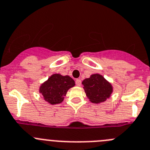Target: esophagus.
I'll return each instance as SVG.
<instances>
[{
    "mask_svg": "<svg viewBox=\"0 0 150 150\" xmlns=\"http://www.w3.org/2000/svg\"><path fill=\"white\" fill-rule=\"evenodd\" d=\"M81 83H82V82H81V80L79 79H76V85L77 86H81Z\"/></svg>",
    "mask_w": 150,
    "mask_h": 150,
    "instance_id": "obj_1",
    "label": "esophagus"
}]
</instances>
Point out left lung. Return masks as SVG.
<instances>
[{
	"mask_svg": "<svg viewBox=\"0 0 150 150\" xmlns=\"http://www.w3.org/2000/svg\"><path fill=\"white\" fill-rule=\"evenodd\" d=\"M82 85L86 96L93 103L105 102L113 91L112 85L98 74H92L90 77L84 79Z\"/></svg>",
	"mask_w": 150,
	"mask_h": 150,
	"instance_id": "left-lung-1",
	"label": "left lung"
}]
</instances>
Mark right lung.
<instances>
[{
	"instance_id": "1",
	"label": "right lung",
	"mask_w": 150,
	"mask_h": 150,
	"mask_svg": "<svg viewBox=\"0 0 150 150\" xmlns=\"http://www.w3.org/2000/svg\"><path fill=\"white\" fill-rule=\"evenodd\" d=\"M75 86V82L69 76L55 74L48 78L39 88L45 101L52 105L61 103L68 89Z\"/></svg>"
}]
</instances>
